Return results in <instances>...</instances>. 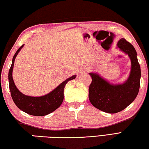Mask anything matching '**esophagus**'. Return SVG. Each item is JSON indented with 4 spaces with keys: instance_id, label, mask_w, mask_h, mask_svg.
Listing matches in <instances>:
<instances>
[{
    "instance_id": "1",
    "label": "esophagus",
    "mask_w": 149,
    "mask_h": 149,
    "mask_svg": "<svg viewBox=\"0 0 149 149\" xmlns=\"http://www.w3.org/2000/svg\"><path fill=\"white\" fill-rule=\"evenodd\" d=\"M88 71H89V68H87V69H85V71L88 72Z\"/></svg>"
}]
</instances>
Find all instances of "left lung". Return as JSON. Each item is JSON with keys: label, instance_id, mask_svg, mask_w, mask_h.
<instances>
[{"label": "left lung", "instance_id": "left-lung-1", "mask_svg": "<svg viewBox=\"0 0 149 149\" xmlns=\"http://www.w3.org/2000/svg\"><path fill=\"white\" fill-rule=\"evenodd\" d=\"M117 46L131 60L130 74L124 84L113 85L96 73H89L92 81L89 87V99L95 108L109 113H117L130 105L140 87L141 69L135 49L125 38L120 39Z\"/></svg>", "mask_w": 149, "mask_h": 149}]
</instances>
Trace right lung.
<instances>
[{
  "instance_id": "add662e5",
  "label": "right lung",
  "mask_w": 149,
  "mask_h": 149,
  "mask_svg": "<svg viewBox=\"0 0 149 149\" xmlns=\"http://www.w3.org/2000/svg\"><path fill=\"white\" fill-rule=\"evenodd\" d=\"M24 45L19 47L13 56L12 63L9 70L8 79L11 96L15 105L25 113L34 116H44L48 115L60 107L63 100V90L67 82L73 80L76 75L67 78L66 80L60 84L56 88L49 93V94L42 97H30L22 94L19 91L14 84L12 71L15 57L22 48Z\"/></svg>"
}]
</instances>
